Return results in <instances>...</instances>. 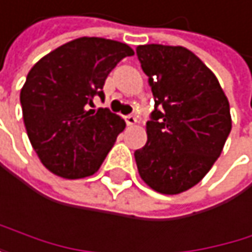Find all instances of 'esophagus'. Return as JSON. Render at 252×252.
<instances>
[{
    "mask_svg": "<svg viewBox=\"0 0 252 252\" xmlns=\"http://www.w3.org/2000/svg\"><path fill=\"white\" fill-rule=\"evenodd\" d=\"M125 120H126L127 126H135V125H136V122H138V120H136V117H135V116H132V114H130V116H126V117H125Z\"/></svg>",
    "mask_w": 252,
    "mask_h": 252,
    "instance_id": "obj_1",
    "label": "esophagus"
}]
</instances>
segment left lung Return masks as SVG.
Listing matches in <instances>:
<instances>
[{
    "instance_id": "obj_1",
    "label": "left lung",
    "mask_w": 252,
    "mask_h": 252,
    "mask_svg": "<svg viewBox=\"0 0 252 252\" xmlns=\"http://www.w3.org/2000/svg\"><path fill=\"white\" fill-rule=\"evenodd\" d=\"M156 98L147 144L135 151L142 181L162 194L196 186L220 157L232 130L230 105L215 74L183 46L136 47Z\"/></svg>"
}]
</instances>
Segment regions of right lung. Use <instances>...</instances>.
I'll return each mask as SVG.
<instances>
[{
  "instance_id": "right-lung-1",
  "label": "right lung",
  "mask_w": 252,
  "mask_h": 252,
  "mask_svg": "<svg viewBox=\"0 0 252 252\" xmlns=\"http://www.w3.org/2000/svg\"><path fill=\"white\" fill-rule=\"evenodd\" d=\"M133 50L120 41L81 37L43 56L20 90L23 123L41 163L55 175L77 180L101 168L126 127L107 108L89 110L108 74Z\"/></svg>"
}]
</instances>
